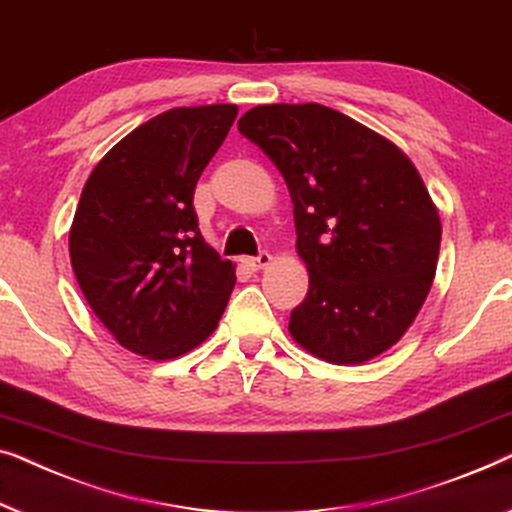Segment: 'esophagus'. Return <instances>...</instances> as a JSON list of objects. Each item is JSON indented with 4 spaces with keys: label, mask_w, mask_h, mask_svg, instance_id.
I'll return each instance as SVG.
<instances>
[{
    "label": "esophagus",
    "mask_w": 512,
    "mask_h": 512,
    "mask_svg": "<svg viewBox=\"0 0 512 512\" xmlns=\"http://www.w3.org/2000/svg\"><path fill=\"white\" fill-rule=\"evenodd\" d=\"M271 259H273L271 253H266V250H262V253H259L257 257H246V259H243V264H246L248 269L259 271V269H264V266H269Z\"/></svg>",
    "instance_id": "34e87169"
}]
</instances>
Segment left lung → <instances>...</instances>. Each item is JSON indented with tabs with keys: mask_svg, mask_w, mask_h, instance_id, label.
I'll return each instance as SVG.
<instances>
[{
	"mask_svg": "<svg viewBox=\"0 0 512 512\" xmlns=\"http://www.w3.org/2000/svg\"><path fill=\"white\" fill-rule=\"evenodd\" d=\"M239 132L283 174L306 299L290 334L315 357L359 364L392 348L434 283L441 220L392 141L322 104L255 106Z\"/></svg>",
	"mask_w": 512,
	"mask_h": 512,
	"instance_id": "left-lung-1",
	"label": "left lung"
}]
</instances>
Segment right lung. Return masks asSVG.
I'll use <instances>...</instances> for the list:
<instances>
[{
    "mask_svg": "<svg viewBox=\"0 0 512 512\" xmlns=\"http://www.w3.org/2000/svg\"><path fill=\"white\" fill-rule=\"evenodd\" d=\"M234 104L171 109L102 157L81 192L69 255L88 304L122 348L181 357L218 327L236 273L204 241L194 187Z\"/></svg>",
    "mask_w": 512,
    "mask_h": 512,
    "instance_id": "1",
    "label": "right lung"
}]
</instances>
